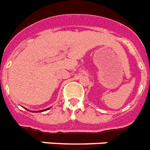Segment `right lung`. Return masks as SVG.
I'll list each match as a JSON object with an SVG mask.
<instances>
[{
    "mask_svg": "<svg viewBox=\"0 0 150 150\" xmlns=\"http://www.w3.org/2000/svg\"><path fill=\"white\" fill-rule=\"evenodd\" d=\"M46 110H48V108H47V109H45V110H42V111H46ZM42 111H39V112H42Z\"/></svg>",
    "mask_w": 150,
    "mask_h": 150,
    "instance_id": "obj_1",
    "label": "right lung"
}]
</instances>
